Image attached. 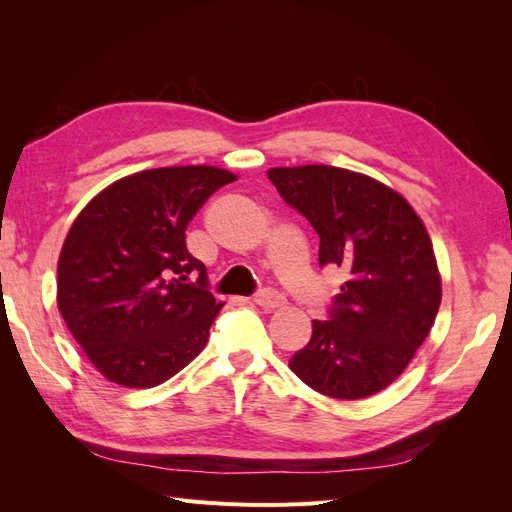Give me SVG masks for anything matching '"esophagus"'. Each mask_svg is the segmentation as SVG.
<instances>
[{
    "label": "esophagus",
    "instance_id": "34e87169",
    "mask_svg": "<svg viewBox=\"0 0 512 512\" xmlns=\"http://www.w3.org/2000/svg\"><path fill=\"white\" fill-rule=\"evenodd\" d=\"M254 303L262 309H280L286 305V299L275 290H260L254 297Z\"/></svg>",
    "mask_w": 512,
    "mask_h": 512
}]
</instances>
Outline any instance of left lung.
I'll list each match as a JSON object with an SVG mask.
<instances>
[{
    "instance_id": "obj_1",
    "label": "left lung",
    "mask_w": 512,
    "mask_h": 512,
    "mask_svg": "<svg viewBox=\"0 0 512 512\" xmlns=\"http://www.w3.org/2000/svg\"><path fill=\"white\" fill-rule=\"evenodd\" d=\"M269 179L320 237V265L348 271L329 320L288 367L314 391L363 399L393 384L425 342L442 301L427 228L389 185L348 168L277 166Z\"/></svg>"
}]
</instances>
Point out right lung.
<instances>
[{
  "label": "right lung",
  "mask_w": 512,
  "mask_h": 512,
  "mask_svg": "<svg viewBox=\"0 0 512 512\" xmlns=\"http://www.w3.org/2000/svg\"><path fill=\"white\" fill-rule=\"evenodd\" d=\"M232 181L235 173L205 164L141 170L76 215L57 260V307L106 380L151 389L205 348L224 303L207 290L185 228Z\"/></svg>",
  "instance_id": "1"
}]
</instances>
